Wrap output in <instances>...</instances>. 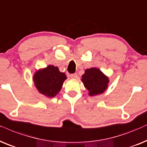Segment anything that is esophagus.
<instances>
[{"label":"esophagus","instance_id":"obj_1","mask_svg":"<svg viewBox=\"0 0 147 147\" xmlns=\"http://www.w3.org/2000/svg\"><path fill=\"white\" fill-rule=\"evenodd\" d=\"M70 77H71L72 79H77V78H78L77 74V73L72 74V75H70Z\"/></svg>","mask_w":147,"mask_h":147}]
</instances>
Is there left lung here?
Wrapping results in <instances>:
<instances>
[{
	"label": "left lung",
	"instance_id": "8db88e82",
	"mask_svg": "<svg viewBox=\"0 0 147 147\" xmlns=\"http://www.w3.org/2000/svg\"><path fill=\"white\" fill-rule=\"evenodd\" d=\"M81 81L89 90V95L91 96L102 94L107 90L109 83L108 77L96 68L85 70Z\"/></svg>",
	"mask_w": 147,
	"mask_h": 147
}]
</instances>
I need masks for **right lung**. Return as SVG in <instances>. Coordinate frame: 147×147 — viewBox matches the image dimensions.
<instances>
[{
  "instance_id": "1",
  "label": "right lung",
  "mask_w": 147,
  "mask_h": 147,
  "mask_svg": "<svg viewBox=\"0 0 147 147\" xmlns=\"http://www.w3.org/2000/svg\"><path fill=\"white\" fill-rule=\"evenodd\" d=\"M66 78V75L60 72L58 68L49 65L35 73L34 81L38 92L52 98L60 92Z\"/></svg>"
}]
</instances>
